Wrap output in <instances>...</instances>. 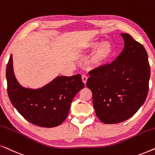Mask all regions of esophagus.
I'll use <instances>...</instances> for the list:
<instances>
[{
  "instance_id": "esophagus-1",
  "label": "esophagus",
  "mask_w": 155,
  "mask_h": 155,
  "mask_svg": "<svg viewBox=\"0 0 155 155\" xmlns=\"http://www.w3.org/2000/svg\"><path fill=\"white\" fill-rule=\"evenodd\" d=\"M81 78H82V81H83V82L84 83V84H86V81H87V79H88L87 76L85 75V74H84V75H82Z\"/></svg>"
}]
</instances>
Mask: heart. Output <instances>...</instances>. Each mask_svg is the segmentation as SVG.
<instances>
[{
  "label": "heart",
  "instance_id": "obj_1",
  "mask_svg": "<svg viewBox=\"0 0 155 155\" xmlns=\"http://www.w3.org/2000/svg\"><path fill=\"white\" fill-rule=\"evenodd\" d=\"M86 51L94 50L92 61L95 65L101 66L106 64L113 54V46L110 42H90L84 47Z\"/></svg>",
  "mask_w": 155,
  "mask_h": 155
}]
</instances>
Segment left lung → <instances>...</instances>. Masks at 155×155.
Listing matches in <instances>:
<instances>
[{
    "mask_svg": "<svg viewBox=\"0 0 155 155\" xmlns=\"http://www.w3.org/2000/svg\"><path fill=\"white\" fill-rule=\"evenodd\" d=\"M125 46L115 60L89 71L86 86L91 91L97 117L105 124L119 123L137 113L147 96L150 67L145 47L127 33Z\"/></svg>",
    "mask_w": 155,
    "mask_h": 155,
    "instance_id": "8db88e82",
    "label": "left lung"
}]
</instances>
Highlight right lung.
Masks as SVG:
<instances>
[{
  "label": "right lung",
  "mask_w": 155,
  "mask_h": 155,
  "mask_svg": "<svg viewBox=\"0 0 155 155\" xmlns=\"http://www.w3.org/2000/svg\"><path fill=\"white\" fill-rule=\"evenodd\" d=\"M8 97L18 113L32 124L53 127L61 124L76 94L84 88L80 74L61 76L38 89L22 87L13 71V55L6 67Z\"/></svg>",
  "instance_id": "add662e5"
}]
</instances>
